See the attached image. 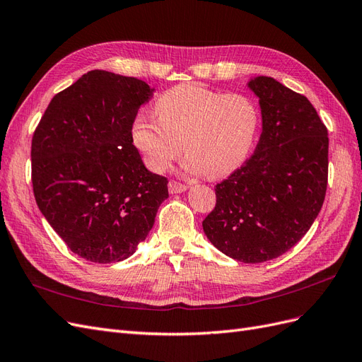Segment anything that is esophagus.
<instances>
[{
	"label": "esophagus",
	"instance_id": "esophagus-1",
	"mask_svg": "<svg viewBox=\"0 0 362 362\" xmlns=\"http://www.w3.org/2000/svg\"><path fill=\"white\" fill-rule=\"evenodd\" d=\"M185 190H187V185H185V184H181V182H177V181H170L169 182V193L170 194L182 193Z\"/></svg>",
	"mask_w": 362,
	"mask_h": 362
}]
</instances>
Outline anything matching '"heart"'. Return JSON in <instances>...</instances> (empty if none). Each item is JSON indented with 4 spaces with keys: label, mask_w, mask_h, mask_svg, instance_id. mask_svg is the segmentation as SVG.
<instances>
[{
    "label": "heart",
    "mask_w": 362,
    "mask_h": 362,
    "mask_svg": "<svg viewBox=\"0 0 362 362\" xmlns=\"http://www.w3.org/2000/svg\"><path fill=\"white\" fill-rule=\"evenodd\" d=\"M157 117L139 112L131 136L148 166L169 169L184 149L185 169L208 178L226 177L243 164L259 127L255 103L199 84H180L156 103Z\"/></svg>",
    "instance_id": "heart-1"
}]
</instances>
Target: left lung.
<instances>
[{
    "label": "left lung",
    "mask_w": 362,
    "mask_h": 362,
    "mask_svg": "<svg viewBox=\"0 0 362 362\" xmlns=\"http://www.w3.org/2000/svg\"><path fill=\"white\" fill-rule=\"evenodd\" d=\"M262 131L254 156L216 185L202 222L225 255L257 264L286 254L319 216L327 185V129L313 104L272 76L247 83Z\"/></svg>",
    "instance_id": "1"
}]
</instances>
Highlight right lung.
<instances>
[{"mask_svg": "<svg viewBox=\"0 0 362 362\" xmlns=\"http://www.w3.org/2000/svg\"><path fill=\"white\" fill-rule=\"evenodd\" d=\"M154 90L133 76L90 71L52 98L33 136L36 204L87 261L133 255L169 198L168 180L145 168L131 136Z\"/></svg>", "mask_w": 362, "mask_h": 362, "instance_id": "1", "label": "right lung"}]
</instances>
